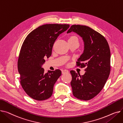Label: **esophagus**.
Instances as JSON below:
<instances>
[{
  "label": "esophagus",
  "instance_id": "1",
  "mask_svg": "<svg viewBox=\"0 0 123 123\" xmlns=\"http://www.w3.org/2000/svg\"><path fill=\"white\" fill-rule=\"evenodd\" d=\"M69 71L67 70H62V74H66V73H68Z\"/></svg>",
  "mask_w": 123,
  "mask_h": 123
}]
</instances>
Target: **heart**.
<instances>
[{
  "label": "heart",
  "instance_id": "obj_1",
  "mask_svg": "<svg viewBox=\"0 0 123 123\" xmlns=\"http://www.w3.org/2000/svg\"><path fill=\"white\" fill-rule=\"evenodd\" d=\"M72 39H76V40H78V37H75V36H72V37H71L69 38V40H72Z\"/></svg>",
  "mask_w": 123,
  "mask_h": 123
}]
</instances>
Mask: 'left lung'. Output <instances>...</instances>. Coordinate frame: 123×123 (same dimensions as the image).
Returning a JSON list of instances; mask_svg holds the SVG:
<instances>
[{
	"label": "left lung",
	"mask_w": 123,
	"mask_h": 123,
	"mask_svg": "<svg viewBox=\"0 0 123 123\" xmlns=\"http://www.w3.org/2000/svg\"><path fill=\"white\" fill-rule=\"evenodd\" d=\"M72 31L83 38L85 45L84 53L78 59L76 66L86 67L83 76L70 71L73 94L79 99L89 100L101 91L110 75V47L104 36L89 27L73 25L67 33Z\"/></svg>",
	"instance_id": "8db88e82"
}]
</instances>
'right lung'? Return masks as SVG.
<instances>
[{"label": "right lung", "mask_w": 123, "mask_h": 123, "mask_svg": "<svg viewBox=\"0 0 123 123\" xmlns=\"http://www.w3.org/2000/svg\"><path fill=\"white\" fill-rule=\"evenodd\" d=\"M68 24H45L31 31L24 40L18 60L20 83L32 99L42 101L50 97L53 86L61 75L59 69L44 73L42 65L52 53L53 45Z\"/></svg>", "instance_id": "add662e5"}]
</instances>
